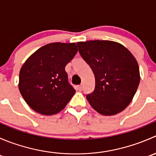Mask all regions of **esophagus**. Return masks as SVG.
<instances>
[{"label":"esophagus","mask_w":156,"mask_h":156,"mask_svg":"<svg viewBox=\"0 0 156 156\" xmlns=\"http://www.w3.org/2000/svg\"><path fill=\"white\" fill-rule=\"evenodd\" d=\"M78 90H83V84H80V85L78 86Z\"/></svg>","instance_id":"34e87169"}]
</instances>
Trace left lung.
I'll return each mask as SVG.
<instances>
[{
	"mask_svg": "<svg viewBox=\"0 0 156 156\" xmlns=\"http://www.w3.org/2000/svg\"><path fill=\"white\" fill-rule=\"evenodd\" d=\"M81 57L95 77V88L87 95L94 109L104 115H113L130 104L140 84V69L132 53L111 41L78 42Z\"/></svg>",
	"mask_w": 156,
	"mask_h": 156,
	"instance_id": "8db88e82",
	"label": "left lung"
}]
</instances>
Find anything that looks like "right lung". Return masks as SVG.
<instances>
[{
	"label": "right lung",
	"mask_w": 156,
	"mask_h": 156,
	"mask_svg": "<svg viewBox=\"0 0 156 156\" xmlns=\"http://www.w3.org/2000/svg\"><path fill=\"white\" fill-rule=\"evenodd\" d=\"M78 52L75 43H51L36 50L20 72L19 89L34 111L45 115L63 109L75 93L65 67Z\"/></svg>",
	"instance_id": "obj_1"
}]
</instances>
